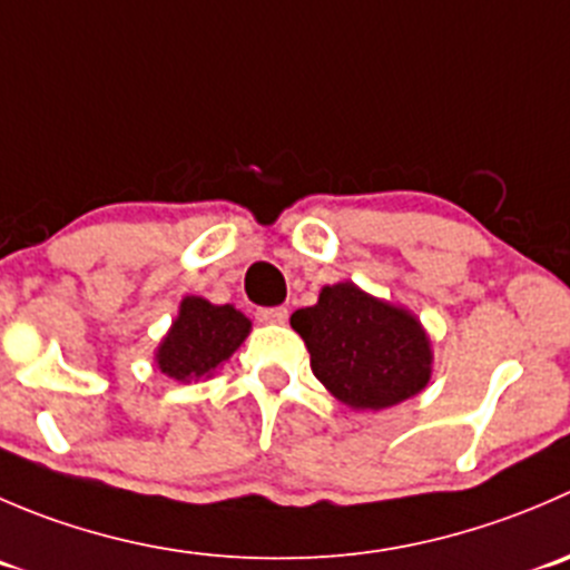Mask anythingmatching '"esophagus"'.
I'll list each match as a JSON object with an SVG mask.
<instances>
[{"label": "esophagus", "instance_id": "34e87169", "mask_svg": "<svg viewBox=\"0 0 570 570\" xmlns=\"http://www.w3.org/2000/svg\"><path fill=\"white\" fill-rule=\"evenodd\" d=\"M256 317L262 320V323H275V325H281V323H286V317H289V312H286L284 306H269V308H258Z\"/></svg>", "mask_w": 570, "mask_h": 570}]
</instances>
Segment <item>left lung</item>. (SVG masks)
Segmentation results:
<instances>
[{
    "label": "left lung",
    "mask_w": 570,
    "mask_h": 570,
    "mask_svg": "<svg viewBox=\"0 0 570 570\" xmlns=\"http://www.w3.org/2000/svg\"><path fill=\"white\" fill-rule=\"evenodd\" d=\"M289 323L306 342L312 373L351 409L395 406L432 379V342L420 320L351 281L323 286Z\"/></svg>",
    "instance_id": "obj_1"
}]
</instances>
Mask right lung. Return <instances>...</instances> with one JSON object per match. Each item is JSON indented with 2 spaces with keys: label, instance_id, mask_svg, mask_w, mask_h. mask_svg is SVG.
<instances>
[{
  "label": "right lung",
  "instance_id": "1",
  "mask_svg": "<svg viewBox=\"0 0 570 570\" xmlns=\"http://www.w3.org/2000/svg\"><path fill=\"white\" fill-rule=\"evenodd\" d=\"M250 334V320L230 303L214 306L206 297L189 295L180 301L178 317L156 351L161 373L175 381H200L234 356Z\"/></svg>",
  "mask_w": 570,
  "mask_h": 570
}]
</instances>
